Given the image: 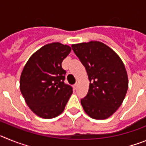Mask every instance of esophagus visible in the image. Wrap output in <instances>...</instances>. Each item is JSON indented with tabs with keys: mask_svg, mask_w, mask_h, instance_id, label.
<instances>
[{
	"mask_svg": "<svg viewBox=\"0 0 146 146\" xmlns=\"http://www.w3.org/2000/svg\"><path fill=\"white\" fill-rule=\"evenodd\" d=\"M73 87H74V89H77V83H75V84H74V86H73Z\"/></svg>",
	"mask_w": 146,
	"mask_h": 146,
	"instance_id": "34e87169",
	"label": "esophagus"
}]
</instances>
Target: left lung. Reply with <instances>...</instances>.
Masks as SVG:
<instances>
[{
    "instance_id": "8db88e82",
    "label": "left lung",
    "mask_w": 146,
    "mask_h": 146,
    "mask_svg": "<svg viewBox=\"0 0 146 146\" xmlns=\"http://www.w3.org/2000/svg\"><path fill=\"white\" fill-rule=\"evenodd\" d=\"M72 48L90 81L88 94L81 99L83 110L94 119L109 118L121 105L128 89L123 61L110 47L97 41L72 44Z\"/></svg>"
}]
</instances>
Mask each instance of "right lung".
Returning a JSON list of instances; mask_svg holds the SVG:
<instances>
[{
    "instance_id": "right-lung-1",
    "label": "right lung",
    "mask_w": 146,
    "mask_h": 146,
    "mask_svg": "<svg viewBox=\"0 0 146 146\" xmlns=\"http://www.w3.org/2000/svg\"><path fill=\"white\" fill-rule=\"evenodd\" d=\"M72 48L59 42L47 44L35 52L20 76V91L32 111L43 118L63 113L72 94V86L64 83L66 73L61 63Z\"/></svg>"
}]
</instances>
